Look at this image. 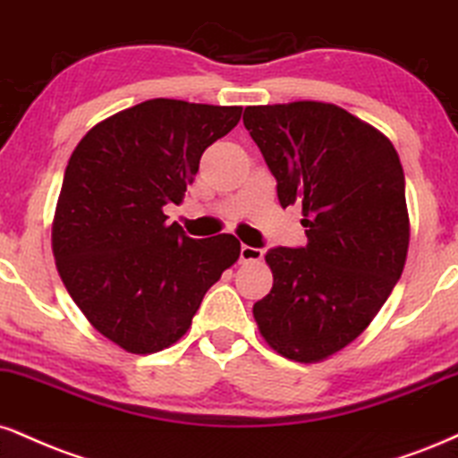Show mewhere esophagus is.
Segmentation results:
<instances>
[{
	"label": "esophagus",
	"mask_w": 458,
	"mask_h": 458,
	"mask_svg": "<svg viewBox=\"0 0 458 458\" xmlns=\"http://www.w3.org/2000/svg\"><path fill=\"white\" fill-rule=\"evenodd\" d=\"M264 251L260 247H250V245H241V262H258L262 260Z\"/></svg>",
	"instance_id": "1"
}]
</instances>
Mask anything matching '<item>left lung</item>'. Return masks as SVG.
Returning a JSON list of instances; mask_svg holds the SVG:
<instances>
[{
	"instance_id": "8db88e82",
	"label": "left lung",
	"mask_w": 458,
	"mask_h": 458,
	"mask_svg": "<svg viewBox=\"0 0 458 458\" xmlns=\"http://www.w3.org/2000/svg\"><path fill=\"white\" fill-rule=\"evenodd\" d=\"M243 123L277 179L284 208L302 207L305 247H273V288L253 305L262 337L296 362L352 344L403 273L405 176L393 142L324 102L245 108Z\"/></svg>"
}]
</instances>
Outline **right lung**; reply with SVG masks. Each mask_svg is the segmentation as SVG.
I'll return each instance as SVG.
<instances>
[{
  "mask_svg": "<svg viewBox=\"0 0 458 458\" xmlns=\"http://www.w3.org/2000/svg\"><path fill=\"white\" fill-rule=\"evenodd\" d=\"M241 106L156 98L82 136L65 168L53 253L91 327L131 354L179 341L207 290L239 260L233 234L190 239L166 224L208 145L239 123Z\"/></svg>",
  "mask_w": 458,
  "mask_h": 458,
  "instance_id": "add662e5",
  "label": "right lung"
}]
</instances>
